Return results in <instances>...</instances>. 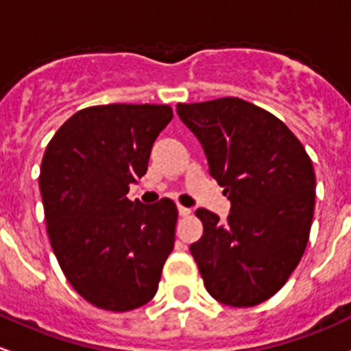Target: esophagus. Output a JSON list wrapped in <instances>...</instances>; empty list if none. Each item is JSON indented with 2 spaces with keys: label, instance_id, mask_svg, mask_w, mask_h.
<instances>
[{
  "label": "esophagus",
  "instance_id": "esophagus-1",
  "mask_svg": "<svg viewBox=\"0 0 351 351\" xmlns=\"http://www.w3.org/2000/svg\"><path fill=\"white\" fill-rule=\"evenodd\" d=\"M177 211H179L180 216L191 215V209L189 208H184V206H177Z\"/></svg>",
  "mask_w": 351,
  "mask_h": 351
}]
</instances>
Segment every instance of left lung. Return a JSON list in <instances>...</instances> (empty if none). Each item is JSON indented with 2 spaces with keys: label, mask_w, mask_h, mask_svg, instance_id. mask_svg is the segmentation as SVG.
<instances>
[{
  "label": "left lung",
  "mask_w": 351,
  "mask_h": 351,
  "mask_svg": "<svg viewBox=\"0 0 351 351\" xmlns=\"http://www.w3.org/2000/svg\"><path fill=\"white\" fill-rule=\"evenodd\" d=\"M176 110L231 202L225 223L208 209L196 211L204 230L191 254L206 291L233 308L260 304L287 282L308 245L313 162L279 118L243 99L179 103Z\"/></svg>",
  "instance_id": "8db88e82"
}]
</instances>
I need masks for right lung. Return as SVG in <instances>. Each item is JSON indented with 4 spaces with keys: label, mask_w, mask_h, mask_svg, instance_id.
I'll return each mask as SVG.
<instances>
[{
    "label": "right lung",
    "mask_w": 351,
    "mask_h": 351,
    "mask_svg": "<svg viewBox=\"0 0 351 351\" xmlns=\"http://www.w3.org/2000/svg\"><path fill=\"white\" fill-rule=\"evenodd\" d=\"M167 104H106L77 111L57 130L40 167L47 233L64 276L106 311L147 304L174 250V201L126 197L147 174Z\"/></svg>",
    "instance_id": "right-lung-1"
}]
</instances>
